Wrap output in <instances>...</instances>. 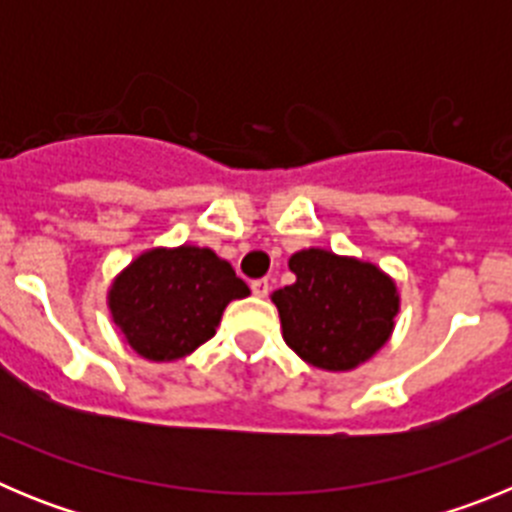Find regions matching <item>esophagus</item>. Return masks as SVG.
Listing matches in <instances>:
<instances>
[{
	"label": "esophagus",
	"mask_w": 512,
	"mask_h": 512,
	"mask_svg": "<svg viewBox=\"0 0 512 512\" xmlns=\"http://www.w3.org/2000/svg\"><path fill=\"white\" fill-rule=\"evenodd\" d=\"M251 289H253V295L256 297H266L269 295V279H253L251 282Z\"/></svg>",
	"instance_id": "1"
}]
</instances>
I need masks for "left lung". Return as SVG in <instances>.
Instances as JSON below:
<instances>
[{"label": "left lung", "instance_id": "8db88e82", "mask_svg": "<svg viewBox=\"0 0 512 512\" xmlns=\"http://www.w3.org/2000/svg\"><path fill=\"white\" fill-rule=\"evenodd\" d=\"M295 284L271 302L287 346L325 372H351L372 359L395 330L400 295L395 279L377 264L305 248L289 259Z\"/></svg>", "mask_w": 512, "mask_h": 512}]
</instances>
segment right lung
I'll return each mask as SVG.
<instances>
[{
    "mask_svg": "<svg viewBox=\"0 0 512 512\" xmlns=\"http://www.w3.org/2000/svg\"><path fill=\"white\" fill-rule=\"evenodd\" d=\"M246 295L248 284L210 248H151L117 274L107 307L135 354L179 361L215 336L228 302Z\"/></svg>",
    "mask_w": 512,
    "mask_h": 512,
    "instance_id": "add662e5",
    "label": "right lung"
}]
</instances>
